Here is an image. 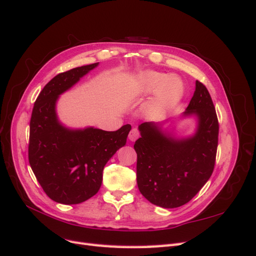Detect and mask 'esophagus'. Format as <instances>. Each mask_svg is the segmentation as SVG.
<instances>
[{
  "instance_id": "esophagus-1",
  "label": "esophagus",
  "mask_w": 256,
  "mask_h": 256,
  "mask_svg": "<svg viewBox=\"0 0 256 256\" xmlns=\"http://www.w3.org/2000/svg\"><path fill=\"white\" fill-rule=\"evenodd\" d=\"M140 136V132H138V130L136 129V128H134V129H131V131H130V134H129V140L130 141H136V138Z\"/></svg>"
}]
</instances>
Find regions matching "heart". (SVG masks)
Segmentation results:
<instances>
[{
    "label": "heart",
    "mask_w": 256,
    "mask_h": 256,
    "mask_svg": "<svg viewBox=\"0 0 256 256\" xmlns=\"http://www.w3.org/2000/svg\"><path fill=\"white\" fill-rule=\"evenodd\" d=\"M138 85L144 94L154 90V96L150 102L152 114H159L166 106L173 104L182 94V84L176 76H166L164 74L148 70L138 76Z\"/></svg>",
    "instance_id": "1"
}]
</instances>
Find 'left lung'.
Masks as SVG:
<instances>
[{"mask_svg": "<svg viewBox=\"0 0 256 256\" xmlns=\"http://www.w3.org/2000/svg\"><path fill=\"white\" fill-rule=\"evenodd\" d=\"M184 114L198 116L192 136L176 138L164 132L158 124L146 122L138 126L141 138L134 146L138 190L152 204L164 208L187 204L214 168L219 122L212 97L200 81Z\"/></svg>", "mask_w": 256, "mask_h": 256, "instance_id": "8db88e82", "label": "left lung"}]
</instances>
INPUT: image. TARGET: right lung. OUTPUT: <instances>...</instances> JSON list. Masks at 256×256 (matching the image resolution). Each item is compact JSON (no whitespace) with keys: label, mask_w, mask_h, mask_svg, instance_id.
I'll list each match as a JSON object with an SVG mask.
<instances>
[{"label":"right lung","mask_w":256,"mask_h":256,"mask_svg":"<svg viewBox=\"0 0 256 256\" xmlns=\"http://www.w3.org/2000/svg\"><path fill=\"white\" fill-rule=\"evenodd\" d=\"M97 66L76 67L54 76L38 95L30 116V166L46 194L60 204H79L96 194L106 164L126 144L131 130L129 124L116 131L74 130L58 122V96Z\"/></svg>","instance_id":"add662e5"}]
</instances>
